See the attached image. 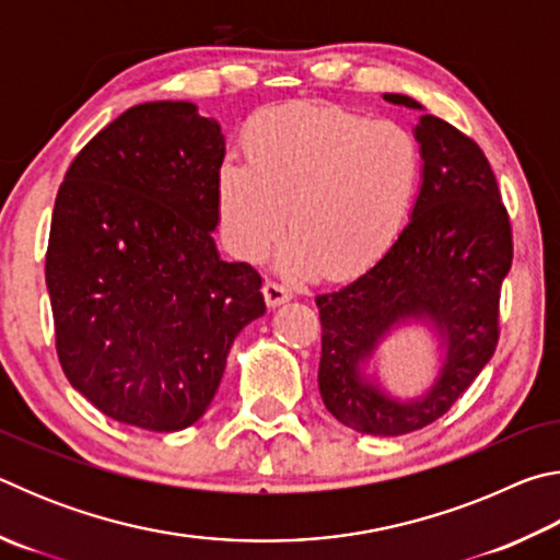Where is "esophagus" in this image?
Segmentation results:
<instances>
[{
  "mask_svg": "<svg viewBox=\"0 0 560 560\" xmlns=\"http://www.w3.org/2000/svg\"><path fill=\"white\" fill-rule=\"evenodd\" d=\"M291 299V291L283 287L279 281H267L264 283V301H267L269 308H277L281 303H287Z\"/></svg>",
  "mask_w": 560,
  "mask_h": 560,
  "instance_id": "esophagus-1",
  "label": "esophagus"
}]
</instances>
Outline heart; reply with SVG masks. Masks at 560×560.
Segmentation results:
<instances>
[{
	"label": "heart",
	"instance_id": "1",
	"mask_svg": "<svg viewBox=\"0 0 560 560\" xmlns=\"http://www.w3.org/2000/svg\"><path fill=\"white\" fill-rule=\"evenodd\" d=\"M420 183V150L395 122L334 106L261 113L246 132V163L224 160L217 210L236 257L259 261L287 226L289 277L353 279L400 236Z\"/></svg>",
	"mask_w": 560,
	"mask_h": 560
}]
</instances>
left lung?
<instances>
[{"instance_id":"8db88e82","label":"left lung","mask_w":560,"mask_h":560,"mask_svg":"<svg viewBox=\"0 0 560 560\" xmlns=\"http://www.w3.org/2000/svg\"><path fill=\"white\" fill-rule=\"evenodd\" d=\"M383 98L422 113L412 128L422 158L420 192L385 257L348 287L316 296L324 328L318 390L346 428L397 438L447 412L494 355L499 291L514 246L481 148L415 98ZM407 325L429 328L439 365L428 392L397 398L382 385L374 360L384 340Z\"/></svg>"}]
</instances>
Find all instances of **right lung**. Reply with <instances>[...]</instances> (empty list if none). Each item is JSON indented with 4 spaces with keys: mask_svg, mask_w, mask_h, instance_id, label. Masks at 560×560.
I'll list each match as a JSON object with an SVG mask.
<instances>
[{
    "mask_svg": "<svg viewBox=\"0 0 560 560\" xmlns=\"http://www.w3.org/2000/svg\"><path fill=\"white\" fill-rule=\"evenodd\" d=\"M222 160L220 122L189 101H150L103 128L56 195V350L75 390L122 424H195L234 338L267 311L259 273L217 252Z\"/></svg>",
    "mask_w": 560,
    "mask_h": 560,
    "instance_id": "add662e5",
    "label": "right lung"
}]
</instances>
